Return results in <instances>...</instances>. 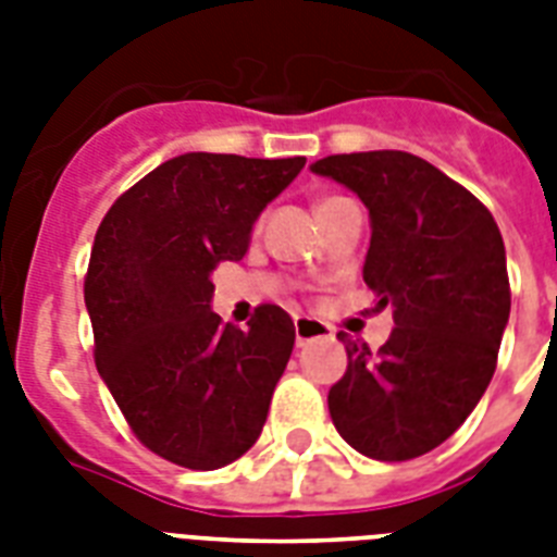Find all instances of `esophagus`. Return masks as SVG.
<instances>
[{"instance_id": "1", "label": "esophagus", "mask_w": 557, "mask_h": 557, "mask_svg": "<svg viewBox=\"0 0 557 557\" xmlns=\"http://www.w3.org/2000/svg\"><path fill=\"white\" fill-rule=\"evenodd\" d=\"M330 335V326L323 321H314V318H295V341L297 347H306L309 341L326 338Z\"/></svg>"}]
</instances>
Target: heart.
I'll list each match as a JSON object with an SVG mask.
<instances>
[{
  "mask_svg": "<svg viewBox=\"0 0 557 557\" xmlns=\"http://www.w3.org/2000/svg\"><path fill=\"white\" fill-rule=\"evenodd\" d=\"M326 201H332V199H323V201H321V205H326ZM321 205H318V208H321Z\"/></svg>",
  "mask_w": 557,
  "mask_h": 557,
  "instance_id": "b5f03b06",
  "label": "heart"
}]
</instances>
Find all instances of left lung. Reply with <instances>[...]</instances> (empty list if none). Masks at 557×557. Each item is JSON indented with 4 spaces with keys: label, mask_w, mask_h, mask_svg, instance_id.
Segmentation results:
<instances>
[{
    "label": "left lung",
    "mask_w": 557,
    "mask_h": 557,
    "mask_svg": "<svg viewBox=\"0 0 557 557\" xmlns=\"http://www.w3.org/2000/svg\"><path fill=\"white\" fill-rule=\"evenodd\" d=\"M370 210L364 283L393 306L379 352L347 344L330 416L370 459L422 457L466 422L497 367L511 292L500 227L462 185L401 150L349 152L312 164Z\"/></svg>",
    "instance_id": "obj_1"
}]
</instances>
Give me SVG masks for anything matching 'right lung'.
Masks as SVG:
<instances>
[{"label": "right lung", "mask_w": 557, "mask_h": 557, "mask_svg": "<svg viewBox=\"0 0 557 557\" xmlns=\"http://www.w3.org/2000/svg\"><path fill=\"white\" fill-rule=\"evenodd\" d=\"M304 164L185 152L129 187L95 234L83 286L95 364L135 436L176 466L213 471L260 440L295 323L280 306H260L248 330L222 323L210 274L243 260Z\"/></svg>", "instance_id": "obj_1"}]
</instances>
